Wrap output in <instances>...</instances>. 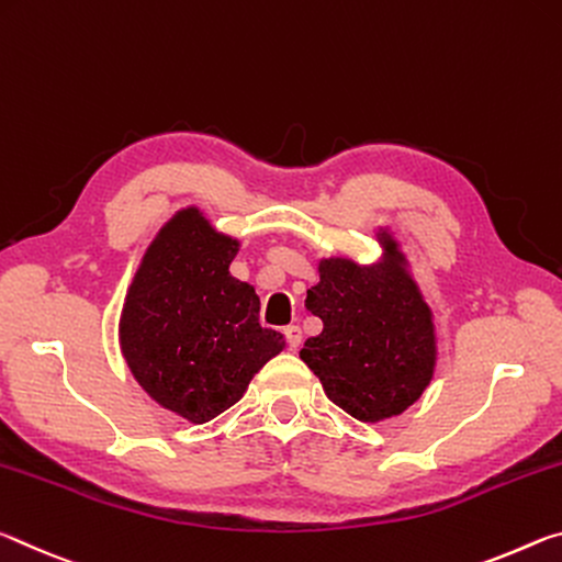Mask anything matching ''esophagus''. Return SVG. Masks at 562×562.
<instances>
[{
  "mask_svg": "<svg viewBox=\"0 0 562 562\" xmlns=\"http://www.w3.org/2000/svg\"><path fill=\"white\" fill-rule=\"evenodd\" d=\"M283 334H286V341H289L291 351H296V348L301 346V328L299 326H286V328H283Z\"/></svg>",
  "mask_w": 562,
  "mask_h": 562,
  "instance_id": "esophagus-1",
  "label": "esophagus"
}]
</instances>
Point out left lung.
<instances>
[{
	"label": "left lung",
	"instance_id": "8db88e82",
	"mask_svg": "<svg viewBox=\"0 0 562 562\" xmlns=\"http://www.w3.org/2000/svg\"><path fill=\"white\" fill-rule=\"evenodd\" d=\"M356 266L346 259L321 263V281L306 308L324 321L301 358L324 383L338 408L358 420H383L420 398L434 375L436 336L430 311L398 266Z\"/></svg>",
	"mask_w": 562,
	"mask_h": 562
}]
</instances>
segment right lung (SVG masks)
Returning a JSON list of instances; mask_svg holds the SVG:
<instances>
[{"label":"right lung","instance_id":"1","mask_svg":"<svg viewBox=\"0 0 562 562\" xmlns=\"http://www.w3.org/2000/svg\"><path fill=\"white\" fill-rule=\"evenodd\" d=\"M236 251L234 238L216 234L196 209L181 211L146 251L119 324L134 379L191 423L232 408L286 346L259 324L254 286L228 273Z\"/></svg>","mask_w":562,"mask_h":562}]
</instances>
